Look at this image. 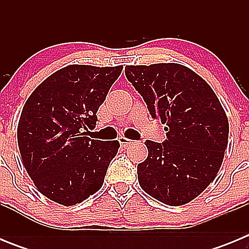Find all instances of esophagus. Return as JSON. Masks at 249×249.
I'll return each mask as SVG.
<instances>
[{"instance_id": "esophagus-1", "label": "esophagus", "mask_w": 249, "mask_h": 249, "mask_svg": "<svg viewBox=\"0 0 249 249\" xmlns=\"http://www.w3.org/2000/svg\"><path fill=\"white\" fill-rule=\"evenodd\" d=\"M118 141H120V143L122 144L123 147H126V146H128V144L132 143V140H128V138H126V137H120L118 138Z\"/></svg>"}]
</instances>
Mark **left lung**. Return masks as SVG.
<instances>
[{"label":"left lung","mask_w":249,"mask_h":249,"mask_svg":"<svg viewBox=\"0 0 249 249\" xmlns=\"http://www.w3.org/2000/svg\"><path fill=\"white\" fill-rule=\"evenodd\" d=\"M124 73L167 132L162 143L144 142L148 157L137 166L138 182L162 203H188L221 168L230 132L226 112L211 86L186 66H126Z\"/></svg>","instance_id":"left-lung-1"}]
</instances>
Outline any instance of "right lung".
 <instances>
[{"label": "right lung", "mask_w": 249, "mask_h": 249, "mask_svg": "<svg viewBox=\"0 0 249 249\" xmlns=\"http://www.w3.org/2000/svg\"><path fill=\"white\" fill-rule=\"evenodd\" d=\"M122 68L67 66L26 101L17 128L22 163L51 201L74 206L102 187L120 142L91 140L87 132Z\"/></svg>", "instance_id": "right-lung-1"}]
</instances>
